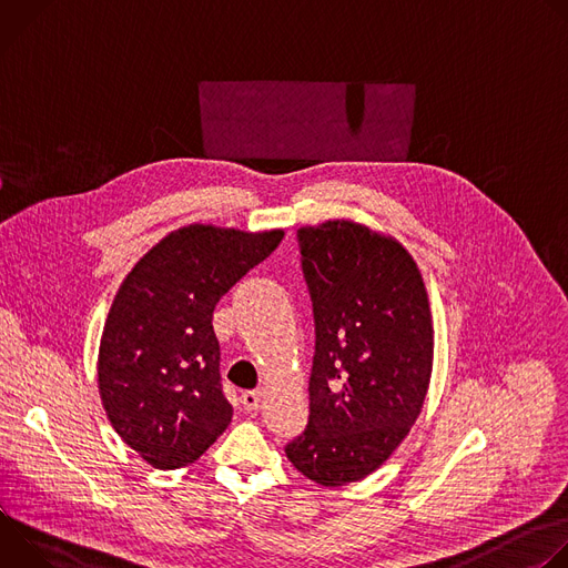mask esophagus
<instances>
[{"label":"esophagus","instance_id":"1","mask_svg":"<svg viewBox=\"0 0 568 568\" xmlns=\"http://www.w3.org/2000/svg\"><path fill=\"white\" fill-rule=\"evenodd\" d=\"M261 399H263V393L261 390H245L240 397L242 407H245L247 412H256L261 407Z\"/></svg>","mask_w":568,"mask_h":568}]
</instances>
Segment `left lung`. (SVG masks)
I'll list each match as a JSON object with an SVG mask.
<instances>
[{
  "instance_id": "1",
  "label": "left lung",
  "mask_w": 568,
  "mask_h": 568,
  "mask_svg": "<svg viewBox=\"0 0 568 568\" xmlns=\"http://www.w3.org/2000/svg\"><path fill=\"white\" fill-rule=\"evenodd\" d=\"M314 314L310 418L292 465L337 488L375 471L420 416L434 326L418 265L397 240L348 220L296 231Z\"/></svg>"
}]
</instances>
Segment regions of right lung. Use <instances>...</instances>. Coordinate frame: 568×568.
Here are the masks:
<instances>
[{
	"instance_id": "add662e5",
	"label": "right lung",
	"mask_w": 568,
	"mask_h": 568,
	"mask_svg": "<svg viewBox=\"0 0 568 568\" xmlns=\"http://www.w3.org/2000/svg\"><path fill=\"white\" fill-rule=\"evenodd\" d=\"M281 240V229L189 224L121 283L101 337L99 390L116 434L152 467L195 463L229 427L213 310Z\"/></svg>"
}]
</instances>
